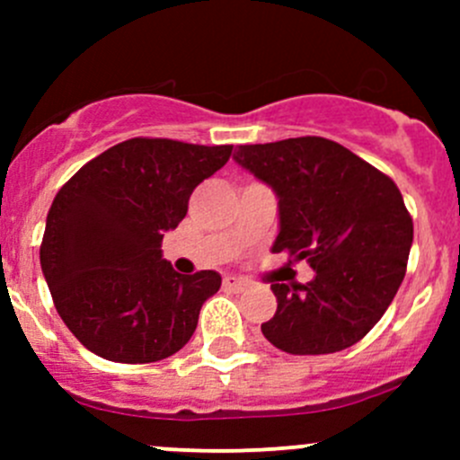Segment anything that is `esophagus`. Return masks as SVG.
<instances>
[{
    "label": "esophagus",
    "mask_w": 460,
    "mask_h": 460,
    "mask_svg": "<svg viewBox=\"0 0 460 460\" xmlns=\"http://www.w3.org/2000/svg\"><path fill=\"white\" fill-rule=\"evenodd\" d=\"M222 287L229 291H244L249 287V282L244 280V278L240 276H225V280H222Z\"/></svg>",
    "instance_id": "esophagus-1"
}]
</instances>
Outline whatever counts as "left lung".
Returning <instances> with one entry per match:
<instances>
[{
	"mask_svg": "<svg viewBox=\"0 0 460 460\" xmlns=\"http://www.w3.org/2000/svg\"><path fill=\"white\" fill-rule=\"evenodd\" d=\"M235 164L278 198L271 252L307 260V285L271 280L278 309L262 323L273 347L296 356L356 345L392 305L414 225L396 184L349 148L324 137L244 144Z\"/></svg>",
	"mask_w": 460,
	"mask_h": 460,
	"instance_id": "1",
	"label": "left lung"
}]
</instances>
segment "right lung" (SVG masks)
<instances>
[{"label": "right lung", "instance_id": "right-lung-1", "mask_svg": "<svg viewBox=\"0 0 460 460\" xmlns=\"http://www.w3.org/2000/svg\"><path fill=\"white\" fill-rule=\"evenodd\" d=\"M231 148L133 137L59 189L46 217L41 273L55 309L88 351L115 363H155L187 345L222 278L178 273L162 256V238Z\"/></svg>", "mask_w": 460, "mask_h": 460}]
</instances>
